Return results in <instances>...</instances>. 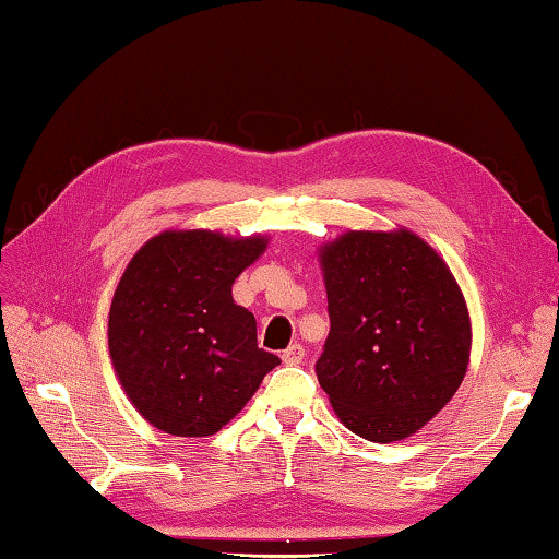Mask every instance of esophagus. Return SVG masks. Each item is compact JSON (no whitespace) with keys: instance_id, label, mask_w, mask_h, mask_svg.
<instances>
[{"instance_id":"1","label":"esophagus","mask_w":559,"mask_h":559,"mask_svg":"<svg viewBox=\"0 0 559 559\" xmlns=\"http://www.w3.org/2000/svg\"><path fill=\"white\" fill-rule=\"evenodd\" d=\"M304 359V347L301 345H289L287 349L282 352V361L289 364V367H296Z\"/></svg>"}]
</instances>
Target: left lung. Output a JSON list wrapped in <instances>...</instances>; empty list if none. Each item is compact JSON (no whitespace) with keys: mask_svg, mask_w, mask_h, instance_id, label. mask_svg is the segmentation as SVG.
Masks as SVG:
<instances>
[{"mask_svg":"<svg viewBox=\"0 0 559 559\" xmlns=\"http://www.w3.org/2000/svg\"><path fill=\"white\" fill-rule=\"evenodd\" d=\"M318 258L330 316L318 383L361 439L415 435L468 371L473 335L459 282L407 229L347 231Z\"/></svg>","mask_w":559,"mask_h":559,"instance_id":"1","label":"left lung"}]
</instances>
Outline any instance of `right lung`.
Instances as JSON below:
<instances>
[{
	"mask_svg": "<svg viewBox=\"0 0 559 559\" xmlns=\"http://www.w3.org/2000/svg\"><path fill=\"white\" fill-rule=\"evenodd\" d=\"M267 238L164 231L136 250L112 294V367L146 423L174 437H210L253 397L280 357L258 347L255 316L231 284Z\"/></svg>",
	"mask_w": 559,
	"mask_h": 559,
	"instance_id": "1",
	"label": "right lung"
}]
</instances>
